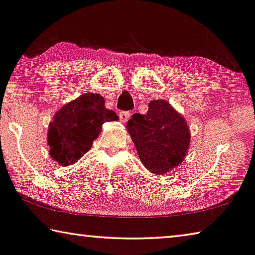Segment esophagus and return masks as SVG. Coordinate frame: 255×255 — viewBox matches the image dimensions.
Wrapping results in <instances>:
<instances>
[{
	"instance_id": "esophagus-1",
	"label": "esophagus",
	"mask_w": 255,
	"mask_h": 255,
	"mask_svg": "<svg viewBox=\"0 0 255 255\" xmlns=\"http://www.w3.org/2000/svg\"><path fill=\"white\" fill-rule=\"evenodd\" d=\"M130 116H131V113L129 111L120 112V121H121V123L125 124L129 119V118H130Z\"/></svg>"
}]
</instances>
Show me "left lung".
Masks as SVG:
<instances>
[{
	"instance_id": "left-lung-1",
	"label": "left lung",
	"mask_w": 255,
	"mask_h": 255,
	"mask_svg": "<svg viewBox=\"0 0 255 255\" xmlns=\"http://www.w3.org/2000/svg\"><path fill=\"white\" fill-rule=\"evenodd\" d=\"M126 128L140 161L151 173L162 175L183 161L190 130L184 118L167 101H151L145 115H132Z\"/></svg>"
}]
</instances>
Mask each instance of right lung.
<instances>
[{
    "instance_id": "right-lung-1",
    "label": "right lung",
    "mask_w": 255,
    "mask_h": 255,
    "mask_svg": "<svg viewBox=\"0 0 255 255\" xmlns=\"http://www.w3.org/2000/svg\"><path fill=\"white\" fill-rule=\"evenodd\" d=\"M118 119L115 111L105 108V100L101 95H81L58 110L49 124L50 157L62 166L74 164L90 150L102 125Z\"/></svg>"
}]
</instances>
